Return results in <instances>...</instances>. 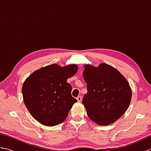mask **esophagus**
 I'll list each match as a JSON object with an SVG mask.
<instances>
[{
    "mask_svg": "<svg viewBox=\"0 0 151 151\" xmlns=\"http://www.w3.org/2000/svg\"><path fill=\"white\" fill-rule=\"evenodd\" d=\"M76 99H77V101L78 102H81V101H82V97H81V96H78V97L76 98Z\"/></svg>",
    "mask_w": 151,
    "mask_h": 151,
    "instance_id": "esophagus-1",
    "label": "esophagus"
}]
</instances>
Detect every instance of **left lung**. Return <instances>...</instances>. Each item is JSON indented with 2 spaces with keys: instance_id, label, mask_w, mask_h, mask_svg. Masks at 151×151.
Returning <instances> with one entry per match:
<instances>
[{
  "instance_id": "obj_1",
  "label": "left lung",
  "mask_w": 151,
  "mask_h": 151,
  "mask_svg": "<svg viewBox=\"0 0 151 151\" xmlns=\"http://www.w3.org/2000/svg\"><path fill=\"white\" fill-rule=\"evenodd\" d=\"M83 77L88 93L82 104L91 121L100 126L114 123L123 115L132 99V89L127 78L107 63L95 67L84 65Z\"/></svg>"
}]
</instances>
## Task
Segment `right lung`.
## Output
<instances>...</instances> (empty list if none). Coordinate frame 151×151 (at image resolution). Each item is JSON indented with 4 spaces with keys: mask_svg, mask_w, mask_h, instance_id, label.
I'll return each mask as SVG.
<instances>
[{
    "mask_svg": "<svg viewBox=\"0 0 151 151\" xmlns=\"http://www.w3.org/2000/svg\"><path fill=\"white\" fill-rule=\"evenodd\" d=\"M78 68L75 64L62 67L53 63L35 70L25 80L22 86L23 101L37 121L54 127L66 119L77 102L67 80L75 75Z\"/></svg>",
    "mask_w": 151,
    "mask_h": 151,
    "instance_id": "1",
    "label": "right lung"
}]
</instances>
